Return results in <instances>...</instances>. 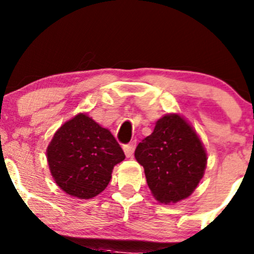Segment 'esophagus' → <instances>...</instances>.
<instances>
[{"label": "esophagus", "instance_id": "34e87169", "mask_svg": "<svg viewBox=\"0 0 254 254\" xmlns=\"http://www.w3.org/2000/svg\"><path fill=\"white\" fill-rule=\"evenodd\" d=\"M135 147H136V142H130V143L124 144V146H123V149H124L125 155H127V158L132 157L133 150H135Z\"/></svg>", "mask_w": 254, "mask_h": 254}]
</instances>
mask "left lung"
<instances>
[{"mask_svg":"<svg viewBox=\"0 0 254 254\" xmlns=\"http://www.w3.org/2000/svg\"><path fill=\"white\" fill-rule=\"evenodd\" d=\"M135 158L143 166L150 193L161 204L190 196L207 164L204 143L178 113L158 119L153 132L136 147Z\"/></svg>","mask_w":254,"mask_h":254,"instance_id":"obj_1","label":"left lung"}]
</instances>
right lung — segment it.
Segmentation results:
<instances>
[{
  "label": "right lung",
  "mask_w": 254,
  "mask_h": 254,
  "mask_svg": "<svg viewBox=\"0 0 254 254\" xmlns=\"http://www.w3.org/2000/svg\"><path fill=\"white\" fill-rule=\"evenodd\" d=\"M124 159L110 130L86 113H78L64 123L47 148L55 183L78 199H91L102 193L112 178L113 168Z\"/></svg>",
  "instance_id": "add662e5"
}]
</instances>
